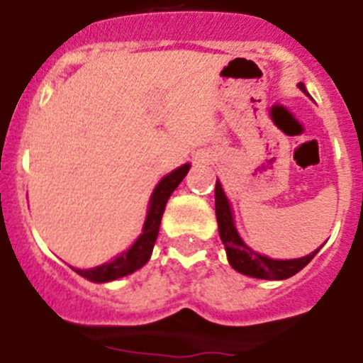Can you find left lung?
I'll return each mask as SVG.
<instances>
[{"label": "left lung", "instance_id": "obj_1", "mask_svg": "<svg viewBox=\"0 0 363 363\" xmlns=\"http://www.w3.org/2000/svg\"><path fill=\"white\" fill-rule=\"evenodd\" d=\"M299 89L307 93L303 84H299ZM216 216L220 241L226 248L230 264H232V269L245 274V276L257 277V279H286V277L298 274L303 267H307L321 248L320 247L313 254L299 257V259H270V257L261 256L252 248H248L235 230L232 208H230V203L223 188H220L219 181L216 182Z\"/></svg>", "mask_w": 363, "mask_h": 363}]
</instances>
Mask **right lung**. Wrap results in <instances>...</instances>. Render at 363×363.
<instances>
[{"label":"right lung","instance_id":"add662e5","mask_svg":"<svg viewBox=\"0 0 363 363\" xmlns=\"http://www.w3.org/2000/svg\"><path fill=\"white\" fill-rule=\"evenodd\" d=\"M190 169V164H184L181 168L173 169L169 175L162 179V181L157 184L155 191L151 195L150 199V208H147V216L144 220L143 234L138 235L137 241L133 242V247L129 250L122 252L121 256H116L115 259L109 261V263H104L100 267H94V269L80 270L74 269V272L80 274L82 277H86L89 281L94 283H106L113 281V279H118V277H124L128 274L135 272L140 267L147 263L151 256V250H153V245L157 241V235H159L160 228V219H162L164 208L168 203L169 195L173 194V190L181 184L182 179L186 177V173Z\"/></svg>","mask_w":363,"mask_h":363}]
</instances>
